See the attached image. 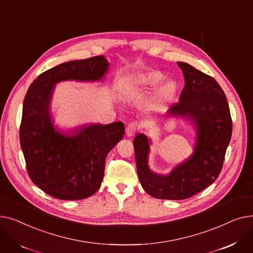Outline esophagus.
Listing matches in <instances>:
<instances>
[{"label":"esophagus","mask_w":253,"mask_h":253,"mask_svg":"<svg viewBox=\"0 0 253 253\" xmlns=\"http://www.w3.org/2000/svg\"><path fill=\"white\" fill-rule=\"evenodd\" d=\"M139 127H140V125H139L137 122H135V121L130 123V124H128V126H127V128H126V135H127L128 137L133 136L135 132L137 131V129H139Z\"/></svg>","instance_id":"esophagus-1"}]
</instances>
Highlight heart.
<instances>
[{"label": "heart", "instance_id": "1", "mask_svg": "<svg viewBox=\"0 0 253 253\" xmlns=\"http://www.w3.org/2000/svg\"><path fill=\"white\" fill-rule=\"evenodd\" d=\"M165 78L166 76L163 73L158 71L140 72L133 74L129 78L127 82L128 94L131 97H135L144 94V93H148L160 85ZM177 90L178 87L174 81H168L158 90L157 97L162 102H170L175 98Z\"/></svg>", "mask_w": 253, "mask_h": 253}]
</instances>
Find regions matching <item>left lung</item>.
<instances>
[{
  "label": "left lung",
  "instance_id": "obj_1",
  "mask_svg": "<svg viewBox=\"0 0 253 253\" xmlns=\"http://www.w3.org/2000/svg\"><path fill=\"white\" fill-rule=\"evenodd\" d=\"M184 78L179 101L169 116L182 117L196 128L193 155L168 175L156 174L148 165L150 139L142 133L133 145L139 181L157 199L183 200L203 191L218 177L232 136V118L224 92L215 80L185 62H177Z\"/></svg>",
  "mask_w": 253,
  "mask_h": 253
}]
</instances>
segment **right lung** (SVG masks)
<instances>
[{
    "instance_id": "add662e5",
    "label": "right lung",
    "mask_w": 253,
    "mask_h": 253,
    "mask_svg": "<svg viewBox=\"0 0 253 253\" xmlns=\"http://www.w3.org/2000/svg\"><path fill=\"white\" fill-rule=\"evenodd\" d=\"M108 70L102 55L64 62L40 75L25 94L19 138L26 170L36 185L60 200H82L98 191L105 158L123 138L125 127L122 122L86 124L69 135L60 133L50 116L55 84L100 81Z\"/></svg>"
}]
</instances>
